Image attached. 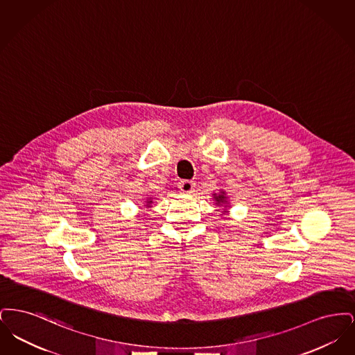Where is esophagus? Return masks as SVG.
<instances>
[{"label":"esophagus","mask_w":355,"mask_h":355,"mask_svg":"<svg viewBox=\"0 0 355 355\" xmlns=\"http://www.w3.org/2000/svg\"><path fill=\"white\" fill-rule=\"evenodd\" d=\"M194 186L196 184L193 181H182L180 184V190L184 193V194H191L194 191Z\"/></svg>","instance_id":"esophagus-1"}]
</instances>
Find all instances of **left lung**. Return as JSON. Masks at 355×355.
I'll use <instances>...</instances> for the list:
<instances>
[{
	"instance_id": "8db88e82",
	"label": "left lung",
	"mask_w": 355,
	"mask_h": 355,
	"mask_svg": "<svg viewBox=\"0 0 355 355\" xmlns=\"http://www.w3.org/2000/svg\"><path fill=\"white\" fill-rule=\"evenodd\" d=\"M213 200L216 201V205L217 206H220V207H223V210L220 211L222 214L220 216H229V209H230V202H229V197H227V193L225 191V190H222L220 189V193H213ZM217 211H220V210H217Z\"/></svg>"
}]
</instances>
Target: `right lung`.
Instances as JSON below:
<instances>
[{"mask_svg": "<svg viewBox=\"0 0 355 355\" xmlns=\"http://www.w3.org/2000/svg\"><path fill=\"white\" fill-rule=\"evenodd\" d=\"M153 205V198H148L146 201H145V207L146 209H149V207H152Z\"/></svg>", "mask_w": 355, "mask_h": 355, "instance_id": "obj_1", "label": "right lung"}]
</instances>
